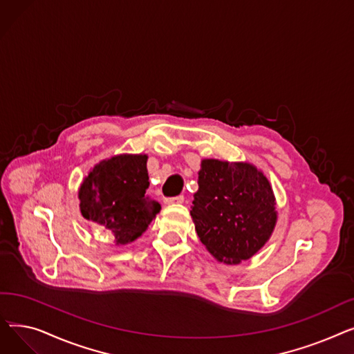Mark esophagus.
<instances>
[{
    "label": "esophagus",
    "mask_w": 354,
    "mask_h": 354,
    "mask_svg": "<svg viewBox=\"0 0 354 354\" xmlns=\"http://www.w3.org/2000/svg\"><path fill=\"white\" fill-rule=\"evenodd\" d=\"M163 202H165V205H179V203L183 202V196L179 195V196H174V198H166Z\"/></svg>",
    "instance_id": "esophagus-1"
}]
</instances>
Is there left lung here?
<instances>
[{
    "label": "left lung",
    "mask_w": 354,
    "mask_h": 354,
    "mask_svg": "<svg viewBox=\"0 0 354 354\" xmlns=\"http://www.w3.org/2000/svg\"><path fill=\"white\" fill-rule=\"evenodd\" d=\"M191 216L218 263L236 266L261 250L277 224L268 178L248 162L202 159Z\"/></svg>",
    "instance_id": "1"
}]
</instances>
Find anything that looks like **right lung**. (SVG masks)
Instances as JSON below:
<instances>
[{"label":"right lung","instance_id":"obj_1","mask_svg":"<svg viewBox=\"0 0 354 354\" xmlns=\"http://www.w3.org/2000/svg\"><path fill=\"white\" fill-rule=\"evenodd\" d=\"M146 163L147 155H115L95 165L79 188L83 218L102 227L118 247L136 241L160 211L146 192Z\"/></svg>","mask_w":354,"mask_h":354}]
</instances>
